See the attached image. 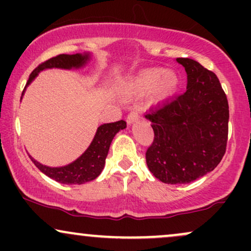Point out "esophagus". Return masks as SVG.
I'll return each instance as SVG.
<instances>
[{
    "label": "esophagus",
    "instance_id": "34e87169",
    "mask_svg": "<svg viewBox=\"0 0 251 251\" xmlns=\"http://www.w3.org/2000/svg\"><path fill=\"white\" fill-rule=\"evenodd\" d=\"M139 118H140L139 112L132 111V112H129V113H128V116H127V118H126V120H127V124H132V123L137 122Z\"/></svg>",
    "mask_w": 251,
    "mask_h": 251
}]
</instances>
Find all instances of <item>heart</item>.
<instances>
[{"label":"heart","instance_id":"heart-1","mask_svg":"<svg viewBox=\"0 0 251 251\" xmlns=\"http://www.w3.org/2000/svg\"><path fill=\"white\" fill-rule=\"evenodd\" d=\"M180 83V77L175 71L149 68L140 71L124 83L120 92L126 99H137L150 93L152 102H160L175 96Z\"/></svg>","mask_w":251,"mask_h":251}]
</instances>
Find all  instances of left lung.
<instances>
[{"mask_svg":"<svg viewBox=\"0 0 251 251\" xmlns=\"http://www.w3.org/2000/svg\"><path fill=\"white\" fill-rule=\"evenodd\" d=\"M185 68V93L151 109L153 142L146 164L166 184H185L203 177L220 164L226 150L229 103L214 72L188 57H177Z\"/></svg>","mask_w":251,"mask_h":251,"instance_id":"1","label":"left lung"}]
</instances>
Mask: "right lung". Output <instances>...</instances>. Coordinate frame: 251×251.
I'll list each match as a JSON object with an SVG mask.
<instances>
[{
    "label": "right lung",
    "mask_w": 251,
    "mask_h": 251,
    "mask_svg": "<svg viewBox=\"0 0 251 251\" xmlns=\"http://www.w3.org/2000/svg\"><path fill=\"white\" fill-rule=\"evenodd\" d=\"M88 60V54L81 55V54H60L54 57H50L47 61L40 63L39 66L30 73L27 85H29L31 80L37 75L40 71L46 68H77ZM126 127L125 120H119L116 123L103 124L98 128L96 135H94L93 142L91 143L89 148L86 150L85 153L81 157L77 158L75 162L70 165L62 166V168H48L37 163L35 159L30 157L31 162L35 164V166L40 171L43 172L46 176L51 179L59 181L63 184H82L86 181L93 180L101 174L103 165H105L106 157H107L109 145L112 139L114 138L120 129Z\"/></svg>",
    "instance_id": "right-lung-1"
}]
</instances>
